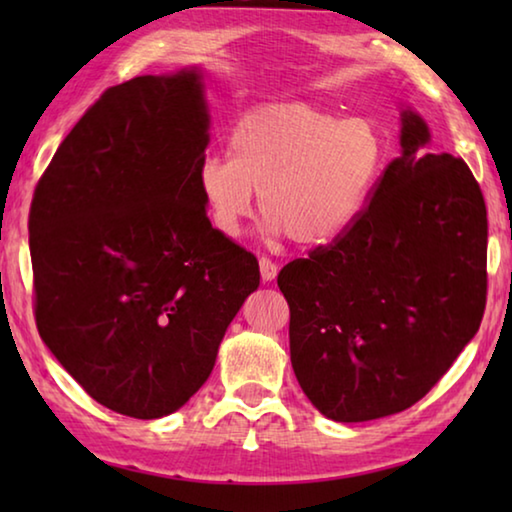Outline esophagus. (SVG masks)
Segmentation results:
<instances>
[{"label": "esophagus", "mask_w": 512, "mask_h": 512, "mask_svg": "<svg viewBox=\"0 0 512 512\" xmlns=\"http://www.w3.org/2000/svg\"><path fill=\"white\" fill-rule=\"evenodd\" d=\"M259 271H262L264 282H271V280H275V275H277V271H280V268H277V264L273 262L271 257L262 255V257H259Z\"/></svg>", "instance_id": "1"}]
</instances>
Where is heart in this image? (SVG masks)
Returning a JSON list of instances; mask_svg holds the SVG:
<instances>
[{
  "mask_svg": "<svg viewBox=\"0 0 512 512\" xmlns=\"http://www.w3.org/2000/svg\"><path fill=\"white\" fill-rule=\"evenodd\" d=\"M230 155H207L196 189L221 237H239L259 203L275 235L327 244L350 230L384 167V140L370 119H339L314 103L246 112L228 137Z\"/></svg>",
  "mask_w": 512,
  "mask_h": 512,
  "instance_id": "heart-1",
  "label": "heart"
}]
</instances>
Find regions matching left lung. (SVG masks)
I'll return each mask as SVG.
<instances>
[{"mask_svg":"<svg viewBox=\"0 0 512 512\" xmlns=\"http://www.w3.org/2000/svg\"><path fill=\"white\" fill-rule=\"evenodd\" d=\"M402 155L350 230L277 275L298 384L336 422L420 402L479 332L488 216L461 158L424 153L429 128L402 112Z\"/></svg>","mask_w":512,"mask_h":512,"instance_id":"obj_1","label":"left lung"}]
</instances>
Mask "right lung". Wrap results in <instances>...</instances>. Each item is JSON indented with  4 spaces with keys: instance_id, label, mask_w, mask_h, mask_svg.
<instances>
[{
    "instance_id": "right-lung-1",
    "label": "right lung",
    "mask_w": 512,
    "mask_h": 512,
    "mask_svg": "<svg viewBox=\"0 0 512 512\" xmlns=\"http://www.w3.org/2000/svg\"><path fill=\"white\" fill-rule=\"evenodd\" d=\"M207 112L196 69L108 88L33 192L36 325L92 400L137 420L178 411L259 287L196 189Z\"/></svg>"
}]
</instances>
